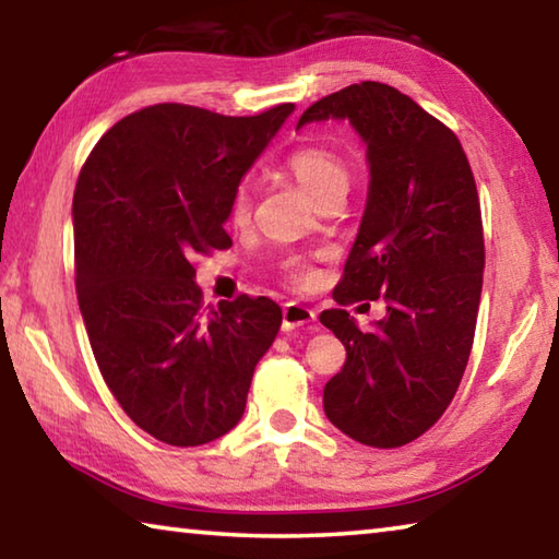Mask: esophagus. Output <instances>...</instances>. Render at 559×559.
<instances>
[{
  "label": "esophagus",
  "mask_w": 559,
  "mask_h": 559,
  "mask_svg": "<svg viewBox=\"0 0 559 559\" xmlns=\"http://www.w3.org/2000/svg\"><path fill=\"white\" fill-rule=\"evenodd\" d=\"M316 320V313L300 302H286L283 306V330H298L302 325H310Z\"/></svg>",
  "instance_id": "obj_1"
}]
</instances>
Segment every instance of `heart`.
<instances>
[{
    "label": "heart",
    "instance_id": "b5f03b06",
    "mask_svg": "<svg viewBox=\"0 0 559 559\" xmlns=\"http://www.w3.org/2000/svg\"><path fill=\"white\" fill-rule=\"evenodd\" d=\"M286 167L298 182L306 187V192L313 197L316 202H323L328 197L347 194L349 189V167L335 150L323 145H302L293 150L286 159ZM251 214V192L246 185L236 187L229 206L231 224L241 226L249 222Z\"/></svg>",
    "mask_w": 559,
    "mask_h": 559
}]
</instances>
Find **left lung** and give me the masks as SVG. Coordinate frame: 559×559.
Masks as SVG:
<instances>
[{
    "mask_svg": "<svg viewBox=\"0 0 559 559\" xmlns=\"http://www.w3.org/2000/svg\"><path fill=\"white\" fill-rule=\"evenodd\" d=\"M323 120H347L370 167L335 300L386 302L370 333L343 308L320 316L347 349L323 409L349 439L404 447L439 421L468 365L486 261L476 182L459 138L384 83L330 93L298 128Z\"/></svg>",
    "mask_w": 559,
    "mask_h": 559,
    "instance_id": "left-lung-1",
    "label": "left lung"
}]
</instances>
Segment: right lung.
<instances>
[{
	"label": "right lung",
	"instance_id": "right-lung-1",
	"mask_svg": "<svg viewBox=\"0 0 559 559\" xmlns=\"http://www.w3.org/2000/svg\"><path fill=\"white\" fill-rule=\"evenodd\" d=\"M296 110L159 103L116 122L73 194L75 293L98 370L132 421L169 447L231 431L281 328L271 298L202 308L194 257L231 246L236 187Z\"/></svg>",
	"mask_w": 559,
	"mask_h": 559
}]
</instances>
